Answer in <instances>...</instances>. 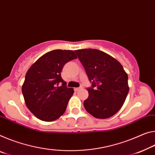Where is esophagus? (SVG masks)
I'll return each mask as SVG.
<instances>
[{"instance_id": "obj_1", "label": "esophagus", "mask_w": 155, "mask_h": 155, "mask_svg": "<svg viewBox=\"0 0 155 155\" xmlns=\"http://www.w3.org/2000/svg\"><path fill=\"white\" fill-rule=\"evenodd\" d=\"M81 88H82L81 87H75L74 90V91H76V92H77V91L81 90Z\"/></svg>"}]
</instances>
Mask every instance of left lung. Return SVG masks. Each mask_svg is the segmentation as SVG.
Listing matches in <instances>:
<instances>
[{
	"instance_id": "left-lung-1",
	"label": "left lung",
	"mask_w": 155,
	"mask_h": 155,
	"mask_svg": "<svg viewBox=\"0 0 155 155\" xmlns=\"http://www.w3.org/2000/svg\"><path fill=\"white\" fill-rule=\"evenodd\" d=\"M92 83L85 109L97 119L111 117L121 109L129 92L128 77L119 61L96 49L75 50Z\"/></svg>"
}]
</instances>
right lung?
<instances>
[{
  "instance_id": "1",
  "label": "right lung",
  "mask_w": 155,
  "mask_h": 155,
  "mask_svg": "<svg viewBox=\"0 0 155 155\" xmlns=\"http://www.w3.org/2000/svg\"><path fill=\"white\" fill-rule=\"evenodd\" d=\"M77 58L72 50H52L39 58L27 72L22 87L25 102L41 121H54L65 112L74 90L67 87L61 72L66 63Z\"/></svg>"
}]
</instances>
